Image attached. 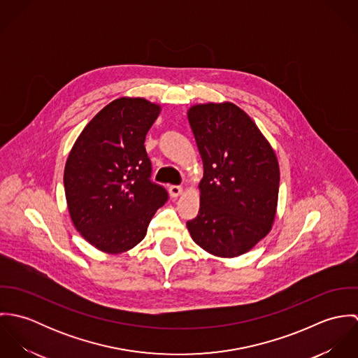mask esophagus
Instances as JSON below:
<instances>
[{
  "label": "esophagus",
  "instance_id": "1",
  "mask_svg": "<svg viewBox=\"0 0 358 358\" xmlns=\"http://www.w3.org/2000/svg\"><path fill=\"white\" fill-rule=\"evenodd\" d=\"M169 194H171V197H173V199H176V197H179L180 194H182V192H183V187L182 186H175V185H172V186H169Z\"/></svg>",
  "mask_w": 358,
  "mask_h": 358
}]
</instances>
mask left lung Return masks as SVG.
I'll return each mask as SVG.
<instances>
[{
	"label": "left lung",
	"mask_w": 358,
	"mask_h": 358,
	"mask_svg": "<svg viewBox=\"0 0 358 358\" xmlns=\"http://www.w3.org/2000/svg\"><path fill=\"white\" fill-rule=\"evenodd\" d=\"M189 122L204 164L200 210L187 222L206 252H248L270 231L277 208V157L255 122L233 103L193 106Z\"/></svg>",
	"instance_id": "obj_1"
}]
</instances>
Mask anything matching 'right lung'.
Returning <instances> with one entry per match:
<instances>
[{
	"instance_id": "right-lung-1",
	"label": "right lung",
	"mask_w": 358,
	"mask_h": 358,
	"mask_svg": "<svg viewBox=\"0 0 358 358\" xmlns=\"http://www.w3.org/2000/svg\"><path fill=\"white\" fill-rule=\"evenodd\" d=\"M159 106L115 99L84 128L69 154L64 192L76 229L98 250L118 254L139 244L168 192L152 182L145 139Z\"/></svg>"
}]
</instances>
